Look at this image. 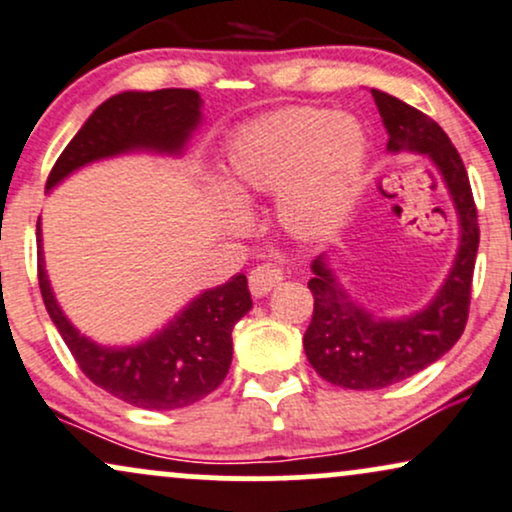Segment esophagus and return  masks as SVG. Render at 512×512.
Here are the masks:
<instances>
[{
	"label": "esophagus",
	"instance_id": "obj_1",
	"mask_svg": "<svg viewBox=\"0 0 512 512\" xmlns=\"http://www.w3.org/2000/svg\"><path fill=\"white\" fill-rule=\"evenodd\" d=\"M282 282V270L270 266V263H263V266H256L254 270L249 273V290L254 294L256 299L266 297V294L273 290L275 285H280Z\"/></svg>",
	"mask_w": 512,
	"mask_h": 512
}]
</instances>
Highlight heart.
I'll list each match as a JSON object with an SVG mask.
<instances>
[{
  "mask_svg": "<svg viewBox=\"0 0 512 512\" xmlns=\"http://www.w3.org/2000/svg\"><path fill=\"white\" fill-rule=\"evenodd\" d=\"M366 160L369 138L352 114L285 107L232 136L222 189L242 203L278 194L282 227L304 242H321L333 237L352 213ZM225 222L242 225V215L225 206Z\"/></svg>",
  "mask_w": 512,
  "mask_h": 512,
  "instance_id": "heart-1",
  "label": "heart"
}]
</instances>
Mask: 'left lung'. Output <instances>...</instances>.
I'll return each mask as SVG.
<instances>
[{"instance_id": "obj_1", "label": "left lung", "mask_w": 512, "mask_h": 512, "mask_svg": "<svg viewBox=\"0 0 512 512\" xmlns=\"http://www.w3.org/2000/svg\"><path fill=\"white\" fill-rule=\"evenodd\" d=\"M371 95L388 131V153H414L431 160L458 215L460 242L453 266L431 302L398 318L366 309L345 290L326 254L314 258V278L309 280L314 316L304 333V352L318 376L350 390H378L405 381L438 362L460 340L470 314L479 246L470 179L446 131L383 90L371 88Z\"/></svg>"}]
</instances>
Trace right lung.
<instances>
[{
	"mask_svg": "<svg viewBox=\"0 0 512 512\" xmlns=\"http://www.w3.org/2000/svg\"><path fill=\"white\" fill-rule=\"evenodd\" d=\"M196 90H124L86 119L54 162L45 191L81 167L129 153L182 158L203 122ZM38 280L42 302L66 347L95 386L143 410H179L203 400L225 381L232 364V330L251 311L246 275L196 294L172 321L134 345H100L83 335L59 306L45 270L38 220Z\"/></svg>",
	"mask_w": 512,
	"mask_h": 512,
	"instance_id": "obj_1",
	"label": "right lung"
}]
</instances>
